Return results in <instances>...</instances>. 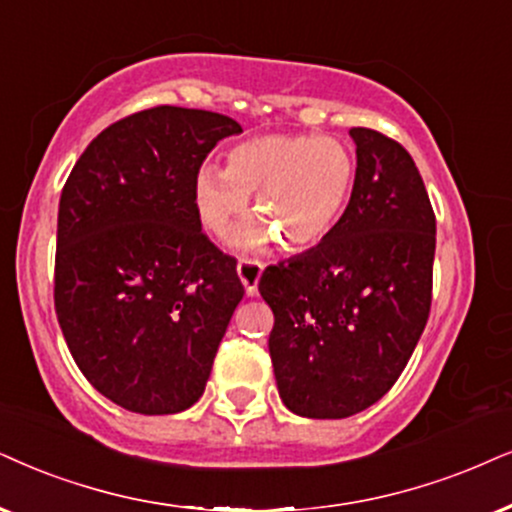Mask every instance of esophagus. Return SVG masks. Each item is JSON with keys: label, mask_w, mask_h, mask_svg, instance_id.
I'll return each instance as SVG.
<instances>
[{"label": "esophagus", "mask_w": 512, "mask_h": 512, "mask_svg": "<svg viewBox=\"0 0 512 512\" xmlns=\"http://www.w3.org/2000/svg\"><path fill=\"white\" fill-rule=\"evenodd\" d=\"M236 269H238V276H241V281L245 286V293L255 295L257 293V283H260V276L264 271V262L248 260V257H243V260L238 262Z\"/></svg>", "instance_id": "1"}]
</instances>
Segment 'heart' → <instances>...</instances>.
Returning <instances> with one entry per match:
<instances>
[{"mask_svg": "<svg viewBox=\"0 0 512 512\" xmlns=\"http://www.w3.org/2000/svg\"><path fill=\"white\" fill-rule=\"evenodd\" d=\"M357 160L342 141L314 134H267L234 146L226 167L205 165L193 184L200 224L226 238L248 212V193L262 219L245 226L238 243L257 248L269 238L288 250L323 241L345 212Z\"/></svg>", "mask_w": 512, "mask_h": 512, "instance_id": "heart-1", "label": "heart"}]
</instances>
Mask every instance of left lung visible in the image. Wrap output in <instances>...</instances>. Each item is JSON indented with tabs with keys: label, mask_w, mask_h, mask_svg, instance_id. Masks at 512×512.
Masks as SVG:
<instances>
[{
	"label": "left lung",
	"mask_w": 512,
	"mask_h": 512,
	"mask_svg": "<svg viewBox=\"0 0 512 512\" xmlns=\"http://www.w3.org/2000/svg\"><path fill=\"white\" fill-rule=\"evenodd\" d=\"M349 134L357 179L340 222L260 278L274 312L269 354L278 394L307 418L354 416L387 394L432 304L437 226L418 167L375 129Z\"/></svg>",
	"instance_id": "8db88e82"
}]
</instances>
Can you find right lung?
<instances>
[{
    "mask_svg": "<svg viewBox=\"0 0 512 512\" xmlns=\"http://www.w3.org/2000/svg\"><path fill=\"white\" fill-rule=\"evenodd\" d=\"M243 132L198 108L155 106L84 148L61 191L54 304L84 378L146 416L196 404L245 290L236 260L200 231L193 184Z\"/></svg>",
    "mask_w": 512,
    "mask_h": 512,
    "instance_id": "obj_1",
    "label": "right lung"
}]
</instances>
